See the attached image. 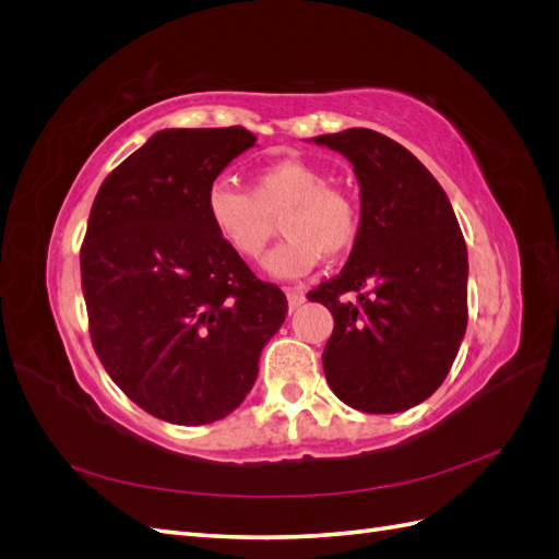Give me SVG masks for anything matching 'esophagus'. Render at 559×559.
I'll use <instances>...</instances> for the list:
<instances>
[{"instance_id":"esophagus-1","label":"esophagus","mask_w":559,"mask_h":559,"mask_svg":"<svg viewBox=\"0 0 559 559\" xmlns=\"http://www.w3.org/2000/svg\"><path fill=\"white\" fill-rule=\"evenodd\" d=\"M286 298H289V310H298L306 302V294H302V289H296V286L286 289Z\"/></svg>"}]
</instances>
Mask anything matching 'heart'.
<instances>
[{"instance_id": "heart-1", "label": "heart", "mask_w": 559, "mask_h": 559, "mask_svg": "<svg viewBox=\"0 0 559 559\" xmlns=\"http://www.w3.org/2000/svg\"><path fill=\"white\" fill-rule=\"evenodd\" d=\"M205 212L218 238L240 259L259 261L280 218L282 240L265 261L270 275L296 280L308 275L321 253L337 259L359 235V205L345 189L329 183L321 167L286 158L265 165L251 177V191H238L226 181L212 183Z\"/></svg>"}]
</instances>
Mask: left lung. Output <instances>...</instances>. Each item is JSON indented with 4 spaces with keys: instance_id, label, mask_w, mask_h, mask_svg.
<instances>
[{
    "instance_id": "1",
    "label": "left lung",
    "mask_w": 559,
    "mask_h": 559,
    "mask_svg": "<svg viewBox=\"0 0 559 559\" xmlns=\"http://www.w3.org/2000/svg\"><path fill=\"white\" fill-rule=\"evenodd\" d=\"M312 142L343 154L361 189L345 267L308 294L335 321L326 382L352 408L403 413L443 384L466 333L464 235L441 183L399 142L368 128Z\"/></svg>"
}]
</instances>
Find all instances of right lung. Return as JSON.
<instances>
[{
  "mask_svg": "<svg viewBox=\"0 0 559 559\" xmlns=\"http://www.w3.org/2000/svg\"><path fill=\"white\" fill-rule=\"evenodd\" d=\"M253 144L240 126L160 130L93 202L81 247L93 347L130 401L173 425L238 408L284 324L280 286L253 275L205 212L214 179Z\"/></svg>",
  "mask_w": 559,
  "mask_h": 559,
  "instance_id": "add662e5",
  "label": "right lung"
}]
</instances>
